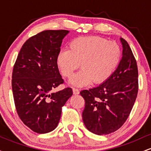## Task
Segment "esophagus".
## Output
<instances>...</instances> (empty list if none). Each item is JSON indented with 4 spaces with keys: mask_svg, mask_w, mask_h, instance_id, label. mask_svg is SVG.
Instances as JSON below:
<instances>
[{
    "mask_svg": "<svg viewBox=\"0 0 151 151\" xmlns=\"http://www.w3.org/2000/svg\"><path fill=\"white\" fill-rule=\"evenodd\" d=\"M72 90H73V93H74V95L79 94V89H77V88H73V89H72Z\"/></svg>",
    "mask_w": 151,
    "mask_h": 151,
    "instance_id": "obj_1",
    "label": "esophagus"
}]
</instances>
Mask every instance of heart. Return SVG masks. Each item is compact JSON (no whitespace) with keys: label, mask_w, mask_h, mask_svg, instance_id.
<instances>
[{"label":"heart","mask_w":151,"mask_h":151,"mask_svg":"<svg viewBox=\"0 0 151 151\" xmlns=\"http://www.w3.org/2000/svg\"><path fill=\"white\" fill-rule=\"evenodd\" d=\"M121 58V49L116 42L98 36H86L71 41L68 50L58 54L56 63L66 78L72 77L81 64L82 70L72 77L70 83L84 86L92 81L100 84L106 81L116 70Z\"/></svg>","instance_id":"b5f03b06"}]
</instances>
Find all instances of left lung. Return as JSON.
Segmentation results:
<instances>
[{"label": "left lung", "mask_w": 151, "mask_h": 151, "mask_svg": "<svg viewBox=\"0 0 151 151\" xmlns=\"http://www.w3.org/2000/svg\"><path fill=\"white\" fill-rule=\"evenodd\" d=\"M122 58L110 77L96 87L81 91L85 101L82 119L86 128L96 135H106L123 126L136 101L138 73L136 59L124 39Z\"/></svg>", "instance_id": "left-lung-1"}]
</instances>
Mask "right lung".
Here are the masks:
<instances>
[{
    "label": "right lung",
    "instance_id": "obj_1",
    "mask_svg": "<svg viewBox=\"0 0 151 151\" xmlns=\"http://www.w3.org/2000/svg\"><path fill=\"white\" fill-rule=\"evenodd\" d=\"M68 30H44L29 38L20 49L13 67L12 89L18 116L37 133L58 126L62 107L73 94L67 87L52 92L63 84L57 56Z\"/></svg>",
    "mask_w": 151,
    "mask_h": 151
}]
</instances>
